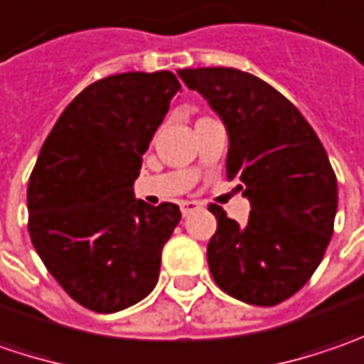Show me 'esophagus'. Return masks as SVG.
Masks as SVG:
<instances>
[{
	"label": "esophagus",
	"instance_id": "1",
	"mask_svg": "<svg viewBox=\"0 0 364 364\" xmlns=\"http://www.w3.org/2000/svg\"><path fill=\"white\" fill-rule=\"evenodd\" d=\"M199 208H201V203H199V201H181V213H183V215H189V213L198 212Z\"/></svg>",
	"mask_w": 364,
	"mask_h": 364
}]
</instances>
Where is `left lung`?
Masks as SVG:
<instances>
[{
    "mask_svg": "<svg viewBox=\"0 0 364 364\" xmlns=\"http://www.w3.org/2000/svg\"><path fill=\"white\" fill-rule=\"evenodd\" d=\"M179 77L224 122L226 175L250 201L246 226L210 205L213 281L245 304L277 306L308 283L330 245L338 185L328 154L299 109L259 77L226 67Z\"/></svg>",
    "mask_w": 364,
    "mask_h": 364,
    "instance_id": "8db88e82",
    "label": "left lung"
}]
</instances>
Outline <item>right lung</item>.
I'll use <instances>...</instances> for the list:
<instances>
[{"mask_svg": "<svg viewBox=\"0 0 364 364\" xmlns=\"http://www.w3.org/2000/svg\"><path fill=\"white\" fill-rule=\"evenodd\" d=\"M181 91L171 71L119 73L73 100L28 183V230L48 273L83 308L114 314L154 289L179 205L134 198L142 154Z\"/></svg>", "mask_w": 364, "mask_h": 364, "instance_id": "add662e5", "label": "right lung"}]
</instances>
